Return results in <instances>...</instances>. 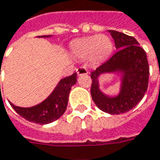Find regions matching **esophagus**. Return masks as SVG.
<instances>
[{"mask_svg":"<svg viewBox=\"0 0 160 160\" xmlns=\"http://www.w3.org/2000/svg\"><path fill=\"white\" fill-rule=\"evenodd\" d=\"M77 74L80 76V75H85V74H88V70L85 68V67H79V68H77Z\"/></svg>","mask_w":160,"mask_h":160,"instance_id":"34e87169","label":"esophagus"}]
</instances>
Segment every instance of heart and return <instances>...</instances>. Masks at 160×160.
<instances>
[{
    "mask_svg": "<svg viewBox=\"0 0 160 160\" xmlns=\"http://www.w3.org/2000/svg\"><path fill=\"white\" fill-rule=\"evenodd\" d=\"M69 48L72 56L80 59L87 58L92 66H99L110 57L114 45L108 36L97 35L74 39Z\"/></svg>",
    "mask_w": 160,
    "mask_h": 160,
    "instance_id": "obj_1",
    "label": "heart"
}]
</instances>
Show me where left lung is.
I'll list each match as a JSON object with an SVG mask.
<instances>
[{
    "instance_id": "obj_1",
    "label": "left lung",
    "mask_w": 160,
    "mask_h": 160,
    "mask_svg": "<svg viewBox=\"0 0 160 160\" xmlns=\"http://www.w3.org/2000/svg\"><path fill=\"white\" fill-rule=\"evenodd\" d=\"M109 32L118 51L91 72V95L102 111L119 115L130 111L144 97L148 88L149 65L146 53L133 37L116 30ZM107 73L119 78V92L116 96L106 94L99 88V77Z\"/></svg>"
}]
</instances>
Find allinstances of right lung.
Returning <instances> with one entry per match:
<instances>
[{
  "label": "right lung",
  "mask_w": 160,
  "mask_h": 160,
  "mask_svg": "<svg viewBox=\"0 0 160 160\" xmlns=\"http://www.w3.org/2000/svg\"><path fill=\"white\" fill-rule=\"evenodd\" d=\"M52 35L39 36L38 38H49ZM77 82V73L66 77L58 81L57 86L42 102L30 108L18 107L10 102L17 114L28 121L39 124H47L56 121L66 112L71 88ZM1 87V86H0Z\"/></svg>",
  "instance_id": "1"
}]
</instances>
